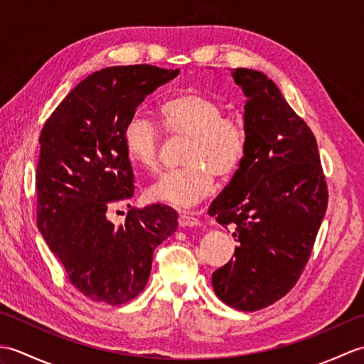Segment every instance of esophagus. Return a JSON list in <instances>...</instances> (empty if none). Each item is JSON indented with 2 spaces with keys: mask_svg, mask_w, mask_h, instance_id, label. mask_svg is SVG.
<instances>
[{
  "mask_svg": "<svg viewBox=\"0 0 364 364\" xmlns=\"http://www.w3.org/2000/svg\"><path fill=\"white\" fill-rule=\"evenodd\" d=\"M178 225L180 227H197L200 225V220L197 218H194V215L183 211L180 213V215H178Z\"/></svg>",
  "mask_w": 364,
  "mask_h": 364,
  "instance_id": "34e87169",
  "label": "esophagus"
}]
</instances>
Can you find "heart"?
<instances>
[{"label":"heart","mask_w":364,"mask_h":364,"mask_svg":"<svg viewBox=\"0 0 364 364\" xmlns=\"http://www.w3.org/2000/svg\"><path fill=\"white\" fill-rule=\"evenodd\" d=\"M161 128L170 139H186L180 170L162 175L146 191L154 202L189 208L210 197L215 175L228 178L241 166L247 134L244 123L223 114L218 100L197 90L167 98L158 107ZM123 150L134 166L149 172L159 167L162 136L144 115H133L122 134Z\"/></svg>","instance_id":"b5f03b06"}]
</instances>
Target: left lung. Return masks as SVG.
Returning a JSON list of instances; mask_svg holds the SVG:
<instances>
[{
  "label": "left lung",
  "mask_w": 364,
  "mask_h": 364,
  "mask_svg": "<svg viewBox=\"0 0 364 364\" xmlns=\"http://www.w3.org/2000/svg\"><path fill=\"white\" fill-rule=\"evenodd\" d=\"M247 103L245 154L210 215L235 225L241 242L213 274L227 305L257 311L286 296L306 266L327 211L328 191L316 137L264 73L236 68Z\"/></svg>",
  "instance_id": "8db88e82"
}]
</instances>
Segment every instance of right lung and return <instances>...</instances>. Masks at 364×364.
<instances>
[{
    "instance_id": "add662e5",
    "label": "right lung",
    "mask_w": 364,
    "mask_h": 364,
    "mask_svg": "<svg viewBox=\"0 0 364 364\" xmlns=\"http://www.w3.org/2000/svg\"><path fill=\"white\" fill-rule=\"evenodd\" d=\"M178 73L149 64L94 72L60 102L38 139L37 227L70 283L94 301L134 299L149 282L154 249L178 228V214L159 203L131 208L119 227L107 219L134 194L123 128Z\"/></svg>"
}]
</instances>
